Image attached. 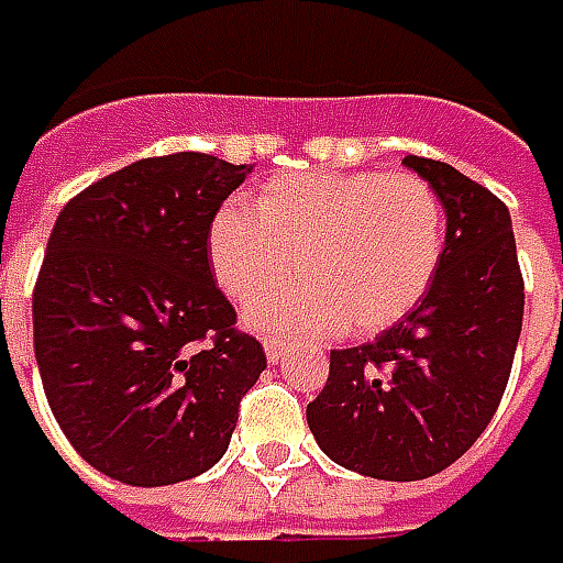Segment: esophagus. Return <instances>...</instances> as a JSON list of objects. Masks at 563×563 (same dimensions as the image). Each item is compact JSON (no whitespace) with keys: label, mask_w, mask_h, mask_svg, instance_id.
Returning <instances> with one entry per match:
<instances>
[{"label":"esophagus","mask_w":563,"mask_h":563,"mask_svg":"<svg viewBox=\"0 0 563 563\" xmlns=\"http://www.w3.org/2000/svg\"><path fill=\"white\" fill-rule=\"evenodd\" d=\"M263 349H266V361L269 364H278L282 357H285V352H288V342L285 339H263Z\"/></svg>","instance_id":"obj_1"}]
</instances>
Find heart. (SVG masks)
Masks as SVG:
<instances>
[{
    "label": "heart",
    "mask_w": 563,
    "mask_h": 563,
    "mask_svg": "<svg viewBox=\"0 0 563 563\" xmlns=\"http://www.w3.org/2000/svg\"><path fill=\"white\" fill-rule=\"evenodd\" d=\"M445 206L416 173L273 175L249 206L209 224V263L233 302H254L290 275L300 285L257 302L249 321L273 333L373 336L416 309L445 254Z\"/></svg>",
    "instance_id": "obj_1"
}]
</instances>
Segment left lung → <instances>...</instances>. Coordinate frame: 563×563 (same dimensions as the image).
I'll return each mask as SVG.
<instances>
[{
    "label": "left lung",
    "instance_id": "obj_1",
    "mask_svg": "<svg viewBox=\"0 0 563 563\" xmlns=\"http://www.w3.org/2000/svg\"><path fill=\"white\" fill-rule=\"evenodd\" d=\"M445 206V254L412 312L373 342L330 352L306 406L327 457L373 479L437 476L479 440L512 373L525 278L509 209L454 166L406 157Z\"/></svg>",
    "mask_w": 563,
    "mask_h": 563
}]
</instances>
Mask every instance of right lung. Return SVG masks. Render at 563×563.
Wrapping results in <instances>:
<instances>
[{
  "label": "right lung",
  "instance_id": "obj_1",
  "mask_svg": "<svg viewBox=\"0 0 563 563\" xmlns=\"http://www.w3.org/2000/svg\"><path fill=\"white\" fill-rule=\"evenodd\" d=\"M249 173L199 151L145 157L84 187L51 230L35 361L59 430L111 479L157 488L206 473L266 369L206 249Z\"/></svg>",
  "mask_w": 563,
  "mask_h": 563
}]
</instances>
